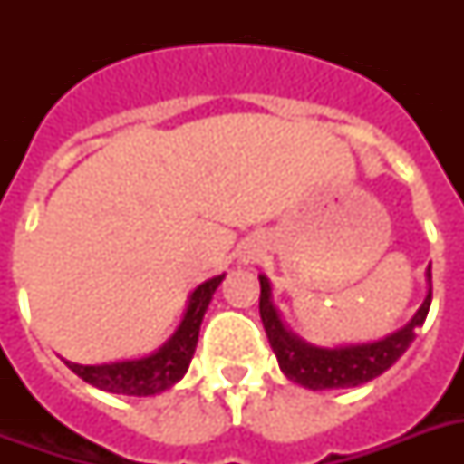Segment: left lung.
I'll return each instance as SVG.
<instances>
[{
  "instance_id": "1",
  "label": "left lung",
  "mask_w": 464,
  "mask_h": 464,
  "mask_svg": "<svg viewBox=\"0 0 464 464\" xmlns=\"http://www.w3.org/2000/svg\"><path fill=\"white\" fill-rule=\"evenodd\" d=\"M426 296L411 320L400 330L390 332L381 339L356 342V344L317 346L298 337L284 323L282 313L272 301V282L260 275V317L267 332L269 344L275 352L282 373L291 382H298L308 390H339L356 388L385 373L417 337V330L424 324L431 308V265L426 267Z\"/></svg>"
}]
</instances>
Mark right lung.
<instances>
[{
	"instance_id": "obj_1",
	"label": "right lung",
	"mask_w": 464,
	"mask_h": 464,
	"mask_svg": "<svg viewBox=\"0 0 464 464\" xmlns=\"http://www.w3.org/2000/svg\"><path fill=\"white\" fill-rule=\"evenodd\" d=\"M221 282H224V275L211 276L189 294L175 332L151 353H144L137 359L108 361V363H74V361H64V363L82 381L112 395L151 397L166 392L188 373L189 361L195 356L204 313L209 308L211 296Z\"/></svg>"
}]
</instances>
